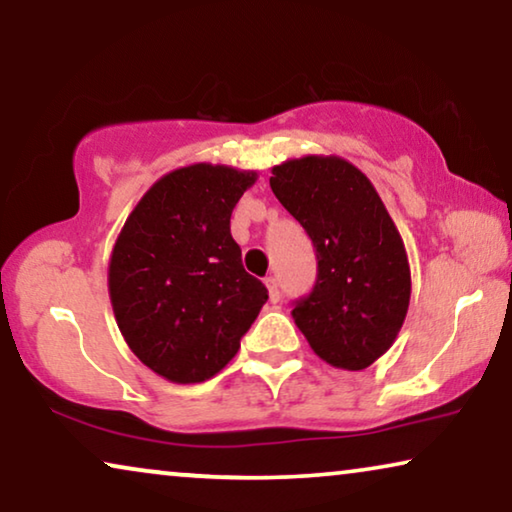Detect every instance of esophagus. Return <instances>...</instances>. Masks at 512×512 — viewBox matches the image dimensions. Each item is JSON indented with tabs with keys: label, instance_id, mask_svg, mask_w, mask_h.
<instances>
[{
	"label": "esophagus",
	"instance_id": "obj_1",
	"mask_svg": "<svg viewBox=\"0 0 512 512\" xmlns=\"http://www.w3.org/2000/svg\"><path fill=\"white\" fill-rule=\"evenodd\" d=\"M264 285H266V289H269V299L273 301V303H278L280 301V289H278V280L273 278V276H269L264 280Z\"/></svg>",
	"mask_w": 512,
	"mask_h": 512
}]
</instances>
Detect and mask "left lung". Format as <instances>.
<instances>
[{"mask_svg":"<svg viewBox=\"0 0 512 512\" xmlns=\"http://www.w3.org/2000/svg\"><path fill=\"white\" fill-rule=\"evenodd\" d=\"M273 195L317 250V282L292 310L312 352L365 370L393 347L411 299V271L391 213L356 165L301 156L271 167Z\"/></svg>","mask_w":512,"mask_h":512,"instance_id":"obj_1","label":"left lung"}]
</instances>
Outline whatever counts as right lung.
Here are the masks:
<instances>
[{"label": "right lung", "mask_w": 512, "mask_h": 512, "mask_svg": "<svg viewBox=\"0 0 512 512\" xmlns=\"http://www.w3.org/2000/svg\"><path fill=\"white\" fill-rule=\"evenodd\" d=\"M255 181V170L232 165L177 167L142 195L114 241V319L131 352L172 384L216 377L269 299L230 234Z\"/></svg>", "instance_id": "add662e5"}]
</instances>
